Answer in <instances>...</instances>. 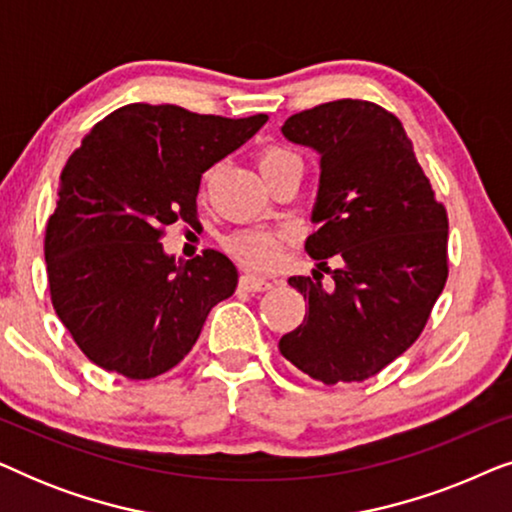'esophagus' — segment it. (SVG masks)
I'll return each instance as SVG.
<instances>
[{
	"label": "esophagus",
	"instance_id": "obj_1",
	"mask_svg": "<svg viewBox=\"0 0 512 512\" xmlns=\"http://www.w3.org/2000/svg\"><path fill=\"white\" fill-rule=\"evenodd\" d=\"M270 282L263 277H256V275H242L240 277V289L247 291V293H258V291H268L270 289Z\"/></svg>",
	"mask_w": 512,
	"mask_h": 512
}]
</instances>
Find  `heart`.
Masks as SVG:
<instances>
[{
    "label": "heart",
    "instance_id": "heart-1",
    "mask_svg": "<svg viewBox=\"0 0 512 512\" xmlns=\"http://www.w3.org/2000/svg\"><path fill=\"white\" fill-rule=\"evenodd\" d=\"M298 160L291 151L279 149V146H268L261 156H258V170L265 177V181H270L275 174L282 170L284 165ZM214 179V170L205 172L202 177V188H207ZM289 242L286 233H277V230H258V228H244V230H235L230 233L226 240H223V247L235 261H240L247 268H256V270H268L279 261L282 251Z\"/></svg>",
    "mask_w": 512,
    "mask_h": 512
}]
</instances>
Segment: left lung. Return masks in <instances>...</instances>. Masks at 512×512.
I'll list each match as a JSON object with an SVG mask.
<instances>
[{
  "instance_id": "obj_1",
  "label": "left lung",
  "mask_w": 512,
  "mask_h": 512,
  "mask_svg": "<svg viewBox=\"0 0 512 512\" xmlns=\"http://www.w3.org/2000/svg\"><path fill=\"white\" fill-rule=\"evenodd\" d=\"M291 142L321 156L305 251L324 275L291 277L307 312L279 352L312 380L363 382L401 356L447 282V209L417 163L403 123L366 100H335L286 118ZM335 255L341 265L327 268Z\"/></svg>"
}]
</instances>
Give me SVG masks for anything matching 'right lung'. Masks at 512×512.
I'll return each mask as SVG.
<instances>
[{"instance_id": "add662e5", "label": "right lung", "mask_w": 512, "mask_h": 512, "mask_svg": "<svg viewBox=\"0 0 512 512\" xmlns=\"http://www.w3.org/2000/svg\"><path fill=\"white\" fill-rule=\"evenodd\" d=\"M268 116L223 118L177 104H125L93 125L60 177L46 226L51 303L95 366L151 380L191 352L237 270L205 249L174 263L160 237L198 221L200 177Z\"/></svg>"}]
</instances>
